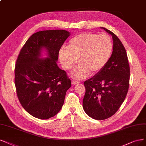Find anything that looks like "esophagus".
I'll list each match as a JSON object with an SVG mask.
<instances>
[{
    "label": "esophagus",
    "mask_w": 146,
    "mask_h": 146,
    "mask_svg": "<svg viewBox=\"0 0 146 146\" xmlns=\"http://www.w3.org/2000/svg\"><path fill=\"white\" fill-rule=\"evenodd\" d=\"M79 83V82L78 81H77V80H72V85H77Z\"/></svg>",
    "instance_id": "34e87169"
}]
</instances>
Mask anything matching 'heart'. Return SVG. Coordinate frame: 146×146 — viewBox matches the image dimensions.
Here are the masks:
<instances>
[{
    "label": "heart",
    "mask_w": 146,
    "mask_h": 146,
    "mask_svg": "<svg viewBox=\"0 0 146 146\" xmlns=\"http://www.w3.org/2000/svg\"><path fill=\"white\" fill-rule=\"evenodd\" d=\"M112 49L110 35L84 32L70 39L67 47L60 48L59 59L62 67L70 70L77 64L78 59L80 65L71 75L73 78L81 79L90 73L94 74L100 72L108 62Z\"/></svg>",
    "instance_id": "b5f03b06"
}]
</instances>
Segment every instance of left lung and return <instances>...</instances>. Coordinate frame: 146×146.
I'll use <instances>...</instances> for the list:
<instances>
[{
    "label": "left lung",
    "instance_id": "obj_1",
    "mask_svg": "<svg viewBox=\"0 0 146 146\" xmlns=\"http://www.w3.org/2000/svg\"><path fill=\"white\" fill-rule=\"evenodd\" d=\"M102 28L112 36V53L105 67L84 82L85 94L82 104L86 114L98 120L108 118L120 108L126 97L130 79L125 47L112 32Z\"/></svg>",
    "mask_w": 146,
    "mask_h": 146
}]
</instances>
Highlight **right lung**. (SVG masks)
<instances>
[{
	"label": "right lung",
	"instance_id": "1",
	"mask_svg": "<svg viewBox=\"0 0 146 146\" xmlns=\"http://www.w3.org/2000/svg\"><path fill=\"white\" fill-rule=\"evenodd\" d=\"M69 36V32L61 29L37 32L26 41L16 61L14 82L19 100L39 119L58 114L72 85L66 71L56 64L59 51ZM42 47L48 50L45 59L39 58Z\"/></svg>",
	"mask_w": 146,
	"mask_h": 146
}]
</instances>
